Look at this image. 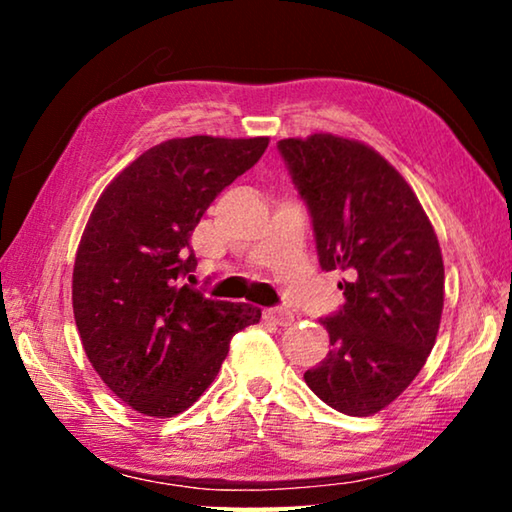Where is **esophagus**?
I'll list each match as a JSON object with an SVG mask.
<instances>
[{"label":"esophagus","mask_w":512,"mask_h":512,"mask_svg":"<svg viewBox=\"0 0 512 512\" xmlns=\"http://www.w3.org/2000/svg\"><path fill=\"white\" fill-rule=\"evenodd\" d=\"M264 320H268V323L280 325V327H289L293 323V314L289 309L273 307V309H264Z\"/></svg>","instance_id":"esophagus-1"}]
</instances>
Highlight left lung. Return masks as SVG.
<instances>
[{"label": "left lung", "mask_w": 512, "mask_h": 512, "mask_svg": "<svg viewBox=\"0 0 512 512\" xmlns=\"http://www.w3.org/2000/svg\"><path fill=\"white\" fill-rule=\"evenodd\" d=\"M345 305L323 318L332 350L307 386L345 415L395 402L427 363L445 302L443 253L418 196L384 155L332 133L277 142Z\"/></svg>", "instance_id": "8db88e82"}]
</instances>
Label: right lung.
<instances>
[{
	"instance_id": "right-lung-1",
	"label": "right lung",
	"mask_w": 512,
	"mask_h": 512,
	"mask_svg": "<svg viewBox=\"0 0 512 512\" xmlns=\"http://www.w3.org/2000/svg\"><path fill=\"white\" fill-rule=\"evenodd\" d=\"M266 146L268 137H173L128 164L94 205L76 250L74 320L92 368L137 413L187 411L219 375L232 336L262 318L180 277L196 268L189 239L201 216Z\"/></svg>"
}]
</instances>
